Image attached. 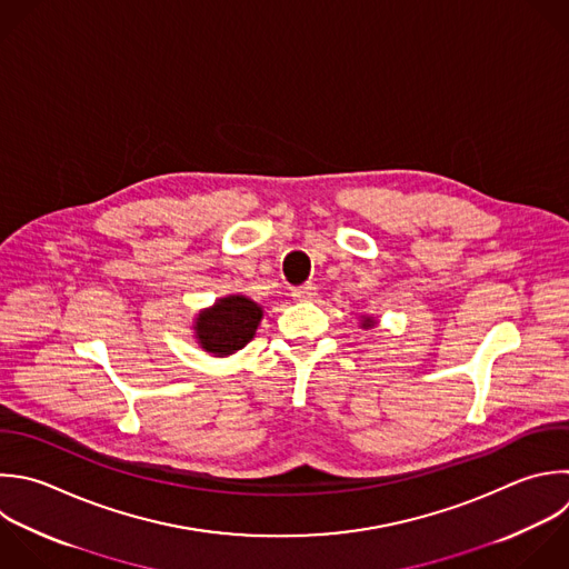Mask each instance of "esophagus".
Masks as SVG:
<instances>
[{
    "label": "esophagus",
    "instance_id": "34e87169",
    "mask_svg": "<svg viewBox=\"0 0 569 569\" xmlns=\"http://www.w3.org/2000/svg\"><path fill=\"white\" fill-rule=\"evenodd\" d=\"M291 296H293V300L305 302V300H313V298L318 296V289H316V284L307 282V284H302V287H296V289L291 291Z\"/></svg>",
    "mask_w": 569,
    "mask_h": 569
}]
</instances>
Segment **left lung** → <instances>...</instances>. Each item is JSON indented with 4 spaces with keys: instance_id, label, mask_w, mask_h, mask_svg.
Here are the masks:
<instances>
[{
    "instance_id": "left-lung-1",
    "label": "left lung",
    "mask_w": 569,
    "mask_h": 569,
    "mask_svg": "<svg viewBox=\"0 0 569 569\" xmlns=\"http://www.w3.org/2000/svg\"><path fill=\"white\" fill-rule=\"evenodd\" d=\"M360 325H362V329H371V327L376 325V320H373V318H362Z\"/></svg>"
}]
</instances>
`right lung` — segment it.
<instances>
[{"instance_id":"obj_1","label":"right lung","mask_w":569,"mask_h":569,"mask_svg":"<svg viewBox=\"0 0 569 569\" xmlns=\"http://www.w3.org/2000/svg\"><path fill=\"white\" fill-rule=\"evenodd\" d=\"M262 320V307L244 296L220 298L196 318V338L200 347L218 358L247 347Z\"/></svg>"}]
</instances>
